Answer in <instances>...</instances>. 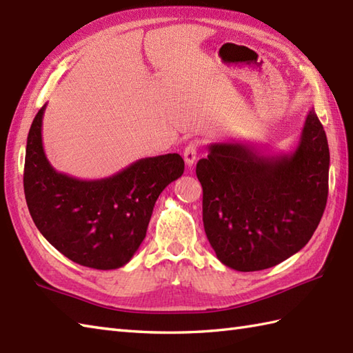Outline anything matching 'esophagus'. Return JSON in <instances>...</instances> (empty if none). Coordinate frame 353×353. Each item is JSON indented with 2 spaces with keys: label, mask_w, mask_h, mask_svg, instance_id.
Listing matches in <instances>:
<instances>
[{
  "label": "esophagus",
  "mask_w": 353,
  "mask_h": 353,
  "mask_svg": "<svg viewBox=\"0 0 353 353\" xmlns=\"http://www.w3.org/2000/svg\"><path fill=\"white\" fill-rule=\"evenodd\" d=\"M197 147H199V143L197 142H190L185 147L183 156H184V161L185 165L188 168H192L194 163H196V159H197Z\"/></svg>",
  "instance_id": "obj_1"
}]
</instances>
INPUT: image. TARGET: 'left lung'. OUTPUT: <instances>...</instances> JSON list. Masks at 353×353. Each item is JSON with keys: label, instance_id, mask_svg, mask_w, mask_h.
<instances>
[{"label": "left lung", "instance_id": "left-lung-1", "mask_svg": "<svg viewBox=\"0 0 353 353\" xmlns=\"http://www.w3.org/2000/svg\"><path fill=\"white\" fill-rule=\"evenodd\" d=\"M197 161L205 234L219 261L250 272L298 253L323 216L328 199L330 148L312 108L296 148L265 154L256 145H208Z\"/></svg>", "mask_w": 353, "mask_h": 353}]
</instances>
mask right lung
Returning <instances> with one entry per match:
<instances>
[{
	"instance_id": "right-lung-1",
	"label": "right lung",
	"mask_w": 353,
	"mask_h": 353,
	"mask_svg": "<svg viewBox=\"0 0 353 353\" xmlns=\"http://www.w3.org/2000/svg\"><path fill=\"white\" fill-rule=\"evenodd\" d=\"M31 124L25 152L23 192L40 234L68 259L94 270H117L132 259L147 235L154 203L183 175L179 154L145 157L101 179L57 172L46 159L41 123Z\"/></svg>"
}]
</instances>
